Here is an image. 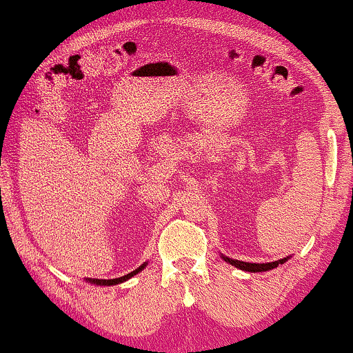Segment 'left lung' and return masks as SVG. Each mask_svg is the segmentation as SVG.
I'll return each mask as SVG.
<instances>
[{"instance_id": "8db88e82", "label": "left lung", "mask_w": 353, "mask_h": 353, "mask_svg": "<svg viewBox=\"0 0 353 353\" xmlns=\"http://www.w3.org/2000/svg\"><path fill=\"white\" fill-rule=\"evenodd\" d=\"M225 262H229L230 265H234V267L241 268V270H245V272H267V270H272V268H276L278 265L285 263L286 259H281V260H276V262H270V263H247V262H241V260H232L229 259V256H223Z\"/></svg>"}]
</instances>
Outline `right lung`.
<instances>
[{"label":"right lung","instance_id":"1","mask_svg":"<svg viewBox=\"0 0 353 353\" xmlns=\"http://www.w3.org/2000/svg\"><path fill=\"white\" fill-rule=\"evenodd\" d=\"M145 267V263L143 265H141V267H139L137 270H134V272H130V273H128V275H124V276H119V278H112V280H90L91 283H97V285H106V286H111V285H117V283H123V281H125V280H129L130 276H134V275H137L139 272H141V270Z\"/></svg>","mask_w":353,"mask_h":353}]
</instances>
